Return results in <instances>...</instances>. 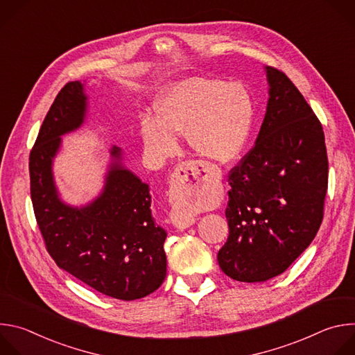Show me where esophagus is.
I'll list each match as a JSON object with an SVG mask.
<instances>
[{"label": "esophagus", "mask_w": 355, "mask_h": 355, "mask_svg": "<svg viewBox=\"0 0 355 355\" xmlns=\"http://www.w3.org/2000/svg\"><path fill=\"white\" fill-rule=\"evenodd\" d=\"M200 171L205 170L198 164V162L193 160L182 162L175 167L170 178L168 189V198L173 205L181 204V202L193 198L196 192L204 189L207 184V175H204ZM171 219L173 225L178 229H187L196 222L193 216L182 214H174Z\"/></svg>", "instance_id": "34e87169"}]
</instances>
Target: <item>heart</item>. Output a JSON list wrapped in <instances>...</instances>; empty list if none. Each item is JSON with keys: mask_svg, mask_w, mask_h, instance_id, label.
<instances>
[{"mask_svg": "<svg viewBox=\"0 0 355 355\" xmlns=\"http://www.w3.org/2000/svg\"><path fill=\"white\" fill-rule=\"evenodd\" d=\"M155 108L157 118H144L140 133L146 150L156 157L174 155L178 135H187L199 156L227 163L244 147L252 119V103L243 85L205 77L164 91Z\"/></svg>", "mask_w": 355, "mask_h": 355, "instance_id": "heart-1", "label": "heart"}]
</instances>
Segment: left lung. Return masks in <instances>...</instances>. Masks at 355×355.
<instances>
[{
	"mask_svg": "<svg viewBox=\"0 0 355 355\" xmlns=\"http://www.w3.org/2000/svg\"><path fill=\"white\" fill-rule=\"evenodd\" d=\"M266 70V118L254 147L229 173V237L218 252L222 271L240 282L274 278L308 248L329 182L320 121L285 73Z\"/></svg>",
	"mask_w": 355,
	"mask_h": 355,
	"instance_id": "left-lung-1",
	"label": "left lung"
}]
</instances>
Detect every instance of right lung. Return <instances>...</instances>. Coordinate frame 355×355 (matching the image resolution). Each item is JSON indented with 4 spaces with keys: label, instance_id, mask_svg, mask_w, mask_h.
<instances>
[{
    "label": "right lung",
    "instance_id": "1",
    "mask_svg": "<svg viewBox=\"0 0 355 355\" xmlns=\"http://www.w3.org/2000/svg\"><path fill=\"white\" fill-rule=\"evenodd\" d=\"M87 96L80 81L67 83L50 107L29 155L31 198L46 248L55 263L92 289L121 300L153 293L166 278L167 233L151 216L148 185L122 167L121 148L107 182L89 205L60 200L52 163L62 135L81 126Z\"/></svg>",
    "mask_w": 355,
    "mask_h": 355
}]
</instances>
